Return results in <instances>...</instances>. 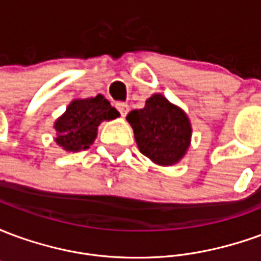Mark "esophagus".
Here are the masks:
<instances>
[{"instance_id": "1", "label": "esophagus", "mask_w": 261, "mask_h": 261, "mask_svg": "<svg viewBox=\"0 0 261 261\" xmlns=\"http://www.w3.org/2000/svg\"><path fill=\"white\" fill-rule=\"evenodd\" d=\"M116 108H117V110H119L120 114H121L123 117H125V114L128 113V110H130L128 105H127V103H123V102L116 103Z\"/></svg>"}]
</instances>
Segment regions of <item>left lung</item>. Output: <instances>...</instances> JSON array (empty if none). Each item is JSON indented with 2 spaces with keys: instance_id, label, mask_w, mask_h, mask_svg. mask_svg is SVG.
<instances>
[{
  "instance_id": "left-lung-1",
  "label": "left lung",
  "mask_w": 261,
  "mask_h": 261,
  "mask_svg": "<svg viewBox=\"0 0 261 261\" xmlns=\"http://www.w3.org/2000/svg\"><path fill=\"white\" fill-rule=\"evenodd\" d=\"M140 152L162 166L175 165L190 147L192 125L187 114L161 93L147 99L145 108L127 114Z\"/></svg>"
}]
</instances>
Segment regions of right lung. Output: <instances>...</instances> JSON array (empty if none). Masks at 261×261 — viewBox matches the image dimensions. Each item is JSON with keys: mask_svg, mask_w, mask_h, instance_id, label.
Masks as SVG:
<instances>
[{"mask_svg": "<svg viewBox=\"0 0 261 261\" xmlns=\"http://www.w3.org/2000/svg\"><path fill=\"white\" fill-rule=\"evenodd\" d=\"M119 116V112L102 95L75 99L54 123L57 131L56 142L68 152L85 151L96 138L97 125L103 120H113Z\"/></svg>", "mask_w": 261, "mask_h": 261, "instance_id": "1", "label": "right lung"}]
</instances>
